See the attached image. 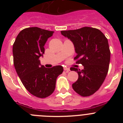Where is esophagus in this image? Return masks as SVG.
Here are the masks:
<instances>
[{
    "label": "esophagus",
    "instance_id": "obj_1",
    "mask_svg": "<svg viewBox=\"0 0 123 123\" xmlns=\"http://www.w3.org/2000/svg\"><path fill=\"white\" fill-rule=\"evenodd\" d=\"M64 70H65L66 72H69V71H70V69H69V68H68V67H64Z\"/></svg>",
    "mask_w": 123,
    "mask_h": 123
}]
</instances>
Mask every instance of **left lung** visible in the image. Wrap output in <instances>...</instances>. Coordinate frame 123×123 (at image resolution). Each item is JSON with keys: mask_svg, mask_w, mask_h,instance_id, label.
<instances>
[{"mask_svg": "<svg viewBox=\"0 0 123 123\" xmlns=\"http://www.w3.org/2000/svg\"><path fill=\"white\" fill-rule=\"evenodd\" d=\"M61 33L73 43L77 54L74 58L76 63L84 66L82 70L70 68L78 74L73 89L81 96H90L99 89L108 73L110 61L108 39L99 29L91 27L62 31Z\"/></svg>", "mask_w": 123, "mask_h": 123, "instance_id": "1", "label": "left lung"}]
</instances>
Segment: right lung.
<instances>
[{
	"label": "right lung",
	"mask_w": 123,
	"mask_h": 123,
	"mask_svg": "<svg viewBox=\"0 0 123 123\" xmlns=\"http://www.w3.org/2000/svg\"><path fill=\"white\" fill-rule=\"evenodd\" d=\"M54 32L37 27L25 28L19 32L13 45L16 71L27 91L38 98H46L54 92L56 78L63 71L60 65L45 68L39 59Z\"/></svg>",
	"instance_id": "obj_1"
}]
</instances>
